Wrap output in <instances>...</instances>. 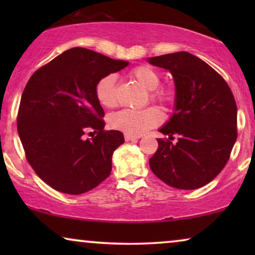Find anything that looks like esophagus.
<instances>
[{
	"label": "esophagus",
	"instance_id": "34e87169",
	"mask_svg": "<svg viewBox=\"0 0 255 255\" xmlns=\"http://www.w3.org/2000/svg\"><path fill=\"white\" fill-rule=\"evenodd\" d=\"M124 139H125V141H135L137 139H139V137H137V135H130V134L125 133Z\"/></svg>",
	"mask_w": 255,
	"mask_h": 255
}]
</instances>
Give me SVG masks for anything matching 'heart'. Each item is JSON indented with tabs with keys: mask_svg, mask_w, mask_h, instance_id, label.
Segmentation results:
<instances>
[{
	"mask_svg": "<svg viewBox=\"0 0 255 255\" xmlns=\"http://www.w3.org/2000/svg\"><path fill=\"white\" fill-rule=\"evenodd\" d=\"M130 75L145 89L151 92L149 97L152 101L168 106L176 100V89L172 86L159 87L161 76L151 66H135L130 71ZM116 76L114 74L102 76L95 87V94L99 102L108 108L116 106ZM162 120L161 111L156 108H147L141 110L123 109L111 115L109 124L111 128L123 131L127 134L140 135L149 128L159 125Z\"/></svg>",
	"mask_w": 255,
	"mask_h": 255,
	"instance_id": "heart-1",
	"label": "heart"
}]
</instances>
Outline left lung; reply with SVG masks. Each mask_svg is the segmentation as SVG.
<instances>
[{"label":"left lung","instance_id":"left-lung-1","mask_svg":"<svg viewBox=\"0 0 255 255\" xmlns=\"http://www.w3.org/2000/svg\"><path fill=\"white\" fill-rule=\"evenodd\" d=\"M148 62L172 73L175 111L159 131L171 140L179 135L176 144L158 139L149 167L170 187L197 189L214 180L229 161L237 140L235 96L221 74L188 52L153 57Z\"/></svg>","mask_w":255,"mask_h":255}]
</instances>
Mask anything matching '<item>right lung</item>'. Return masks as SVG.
I'll return each instance as SVG.
<instances>
[{
    "label": "right lung",
    "mask_w": 255,
    "mask_h": 255,
    "mask_svg": "<svg viewBox=\"0 0 255 255\" xmlns=\"http://www.w3.org/2000/svg\"><path fill=\"white\" fill-rule=\"evenodd\" d=\"M128 65L74 47L41 66L27 81L17 131L27 162L53 189L80 195L110 175L111 158L124 135L104 130V111L95 87L102 76ZM92 129L97 134L85 139L84 133Z\"/></svg>",
    "instance_id": "obj_1"
}]
</instances>
